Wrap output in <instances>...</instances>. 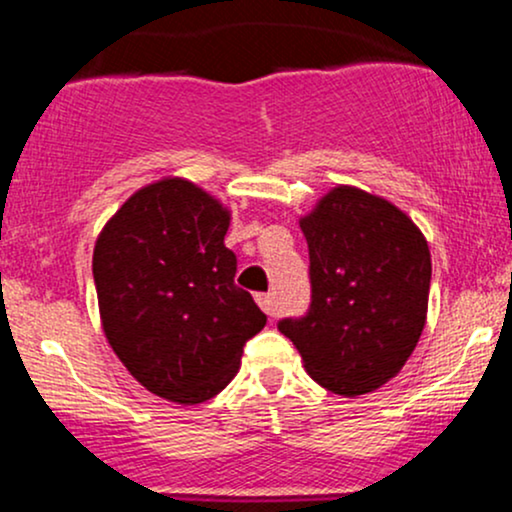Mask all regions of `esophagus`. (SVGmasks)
I'll return each mask as SVG.
<instances>
[{
	"label": "esophagus",
	"instance_id": "esophagus-1",
	"mask_svg": "<svg viewBox=\"0 0 512 512\" xmlns=\"http://www.w3.org/2000/svg\"><path fill=\"white\" fill-rule=\"evenodd\" d=\"M257 303H260V308L269 317L279 315V308H276V301H274V293H260V296H257Z\"/></svg>",
	"mask_w": 512,
	"mask_h": 512
}]
</instances>
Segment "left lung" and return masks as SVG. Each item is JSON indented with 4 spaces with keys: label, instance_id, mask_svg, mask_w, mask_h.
I'll return each instance as SVG.
<instances>
[{
    "label": "left lung",
    "instance_id": "obj_1",
    "mask_svg": "<svg viewBox=\"0 0 512 512\" xmlns=\"http://www.w3.org/2000/svg\"><path fill=\"white\" fill-rule=\"evenodd\" d=\"M310 308L284 317L315 383L356 397L402 370L426 325L431 252L404 211L356 187H334L301 219Z\"/></svg>",
    "mask_w": 512,
    "mask_h": 512
}]
</instances>
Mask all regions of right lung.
Listing matches in <instances>:
<instances>
[{"mask_svg": "<svg viewBox=\"0 0 512 512\" xmlns=\"http://www.w3.org/2000/svg\"><path fill=\"white\" fill-rule=\"evenodd\" d=\"M231 214L180 178L142 187L93 250L103 332L154 395L207 402L233 380L248 339L267 325L223 245Z\"/></svg>", "mask_w": 512, "mask_h": 512, "instance_id": "obj_1", "label": "right lung"}]
</instances>
